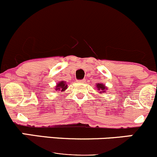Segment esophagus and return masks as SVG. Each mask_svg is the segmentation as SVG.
Instances as JSON below:
<instances>
[{
    "label": "esophagus",
    "instance_id": "obj_1",
    "mask_svg": "<svg viewBox=\"0 0 157 157\" xmlns=\"http://www.w3.org/2000/svg\"><path fill=\"white\" fill-rule=\"evenodd\" d=\"M77 82H79V83H84V82H86V80H85V78H84V79H81V80H78Z\"/></svg>",
    "mask_w": 157,
    "mask_h": 157
}]
</instances>
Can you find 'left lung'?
Wrapping results in <instances>:
<instances>
[{
	"label": "left lung",
	"instance_id": "1",
	"mask_svg": "<svg viewBox=\"0 0 157 157\" xmlns=\"http://www.w3.org/2000/svg\"><path fill=\"white\" fill-rule=\"evenodd\" d=\"M97 88H98V90H100V93H102V92H104L105 90L104 89L106 88H105V86L102 84H100V83H98L97 84Z\"/></svg>",
	"mask_w": 157,
	"mask_h": 157
}]
</instances>
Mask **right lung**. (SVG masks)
Wrapping results in <instances>:
<instances>
[{
	"mask_svg": "<svg viewBox=\"0 0 157 157\" xmlns=\"http://www.w3.org/2000/svg\"><path fill=\"white\" fill-rule=\"evenodd\" d=\"M67 88V85H66L65 82H61L56 85V90H61V91H64Z\"/></svg>",
	"mask_w": 157,
	"mask_h": 157,
	"instance_id": "add662e5",
	"label": "right lung"
}]
</instances>
